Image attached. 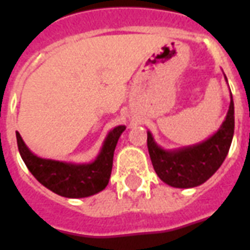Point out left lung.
Returning <instances> with one entry per match:
<instances>
[{"label": "left lung", "instance_id": "left-lung-1", "mask_svg": "<svg viewBox=\"0 0 250 250\" xmlns=\"http://www.w3.org/2000/svg\"><path fill=\"white\" fill-rule=\"evenodd\" d=\"M233 134L234 103L230 93V104L225 120L215 134L201 143L175 150H165L158 146L151 132L147 131V147L154 170L168 186L179 188L199 186L206 182L225 161Z\"/></svg>", "mask_w": 250, "mask_h": 250}]
</instances>
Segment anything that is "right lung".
Listing matches in <instances>:
<instances>
[{
    "label": "right lung",
    "instance_id": "obj_1",
    "mask_svg": "<svg viewBox=\"0 0 250 250\" xmlns=\"http://www.w3.org/2000/svg\"><path fill=\"white\" fill-rule=\"evenodd\" d=\"M125 125L109 131L95 161L91 163H72L37 157L25 145L20 132H16L20 155L39 182L53 193L65 198H84L98 194L108 185L114 151Z\"/></svg>",
    "mask_w": 250,
    "mask_h": 250
}]
</instances>
